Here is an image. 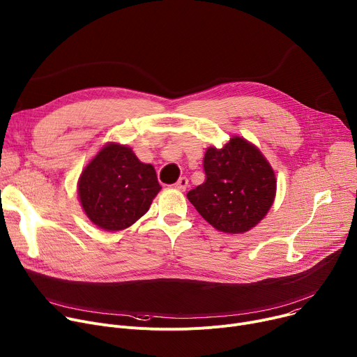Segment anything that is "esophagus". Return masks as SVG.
Instances as JSON below:
<instances>
[{"label":"esophagus","instance_id":"1","mask_svg":"<svg viewBox=\"0 0 357 357\" xmlns=\"http://www.w3.org/2000/svg\"><path fill=\"white\" fill-rule=\"evenodd\" d=\"M187 184H188L187 177H180V178L176 181L174 188H177V190H180V191H184V190L187 188Z\"/></svg>","mask_w":357,"mask_h":357}]
</instances>
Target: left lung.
Returning <instances> with one entry per match:
<instances>
[{
    "label": "left lung",
    "mask_w": 357,
    "mask_h": 357,
    "mask_svg": "<svg viewBox=\"0 0 357 357\" xmlns=\"http://www.w3.org/2000/svg\"><path fill=\"white\" fill-rule=\"evenodd\" d=\"M206 181L187 197L217 230L249 231L266 215L276 196V177L263 154L241 137L204 155Z\"/></svg>",
    "instance_id": "1"
}]
</instances>
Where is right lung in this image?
<instances>
[{"mask_svg": "<svg viewBox=\"0 0 357 357\" xmlns=\"http://www.w3.org/2000/svg\"><path fill=\"white\" fill-rule=\"evenodd\" d=\"M160 188L151 164L142 162L126 146L108 144L81 173L78 196L94 225L119 231L149 211Z\"/></svg>", "mask_w": 357, "mask_h": 357, "instance_id": "add662e5", "label": "right lung"}]
</instances>
